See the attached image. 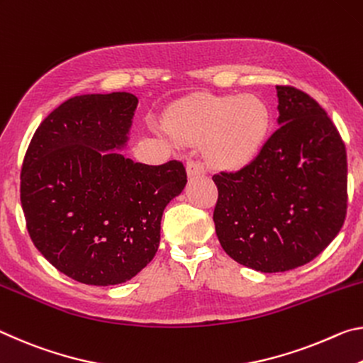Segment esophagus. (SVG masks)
Masks as SVG:
<instances>
[{"label": "esophagus", "mask_w": 363, "mask_h": 363, "mask_svg": "<svg viewBox=\"0 0 363 363\" xmlns=\"http://www.w3.org/2000/svg\"><path fill=\"white\" fill-rule=\"evenodd\" d=\"M186 174H188V178H198L206 174V169L203 164L198 162V160H189L186 164Z\"/></svg>", "instance_id": "esophagus-1"}]
</instances>
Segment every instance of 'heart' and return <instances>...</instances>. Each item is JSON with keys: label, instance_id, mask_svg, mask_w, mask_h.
Returning <instances> with one entry per match:
<instances>
[{"label": "heart", "instance_id": "obj_1", "mask_svg": "<svg viewBox=\"0 0 363 363\" xmlns=\"http://www.w3.org/2000/svg\"><path fill=\"white\" fill-rule=\"evenodd\" d=\"M270 128V112L255 96L204 98L189 104L177 117L178 138L204 141L212 164L240 169L252 162L262 150Z\"/></svg>", "mask_w": 363, "mask_h": 363}]
</instances>
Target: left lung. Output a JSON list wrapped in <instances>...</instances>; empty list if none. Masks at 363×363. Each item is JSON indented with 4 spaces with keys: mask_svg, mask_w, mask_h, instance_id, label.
Segmentation results:
<instances>
[{
    "mask_svg": "<svg viewBox=\"0 0 363 363\" xmlns=\"http://www.w3.org/2000/svg\"><path fill=\"white\" fill-rule=\"evenodd\" d=\"M278 130L251 164L213 175L218 241L262 273L298 269L335 240L346 218V146L315 99L277 86Z\"/></svg>",
    "mask_w": 363,
    "mask_h": 363,
    "instance_id": "1",
    "label": "left lung"
}]
</instances>
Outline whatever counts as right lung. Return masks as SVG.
I'll list each match as a JSON object with an SVG mask.
<instances>
[{"label":"right lung","instance_id":"1","mask_svg":"<svg viewBox=\"0 0 363 363\" xmlns=\"http://www.w3.org/2000/svg\"><path fill=\"white\" fill-rule=\"evenodd\" d=\"M132 93L82 94L48 116L28 145L21 203L35 247L75 281L125 283L151 262L164 209L186 185L182 162L125 157Z\"/></svg>","mask_w":363,"mask_h":363}]
</instances>
